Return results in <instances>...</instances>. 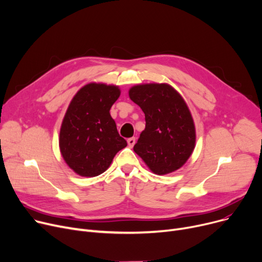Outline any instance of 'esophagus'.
<instances>
[{"instance_id":"obj_1","label":"esophagus","mask_w":262,"mask_h":262,"mask_svg":"<svg viewBox=\"0 0 262 262\" xmlns=\"http://www.w3.org/2000/svg\"><path fill=\"white\" fill-rule=\"evenodd\" d=\"M127 143H128V146L132 148V147L135 145V137H131V138H128Z\"/></svg>"}]
</instances>
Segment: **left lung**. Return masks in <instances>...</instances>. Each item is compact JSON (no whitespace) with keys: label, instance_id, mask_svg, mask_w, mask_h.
<instances>
[{"label":"left lung","instance_id":"8db88e82","mask_svg":"<svg viewBox=\"0 0 262 262\" xmlns=\"http://www.w3.org/2000/svg\"><path fill=\"white\" fill-rule=\"evenodd\" d=\"M130 99L145 113L146 128L133 150L159 176L177 171L195 147V126L189 107L168 83H140L129 89Z\"/></svg>","mask_w":262,"mask_h":262}]
</instances>
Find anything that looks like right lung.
<instances>
[{
  "label": "right lung",
  "instance_id": "obj_1",
  "mask_svg": "<svg viewBox=\"0 0 262 262\" xmlns=\"http://www.w3.org/2000/svg\"><path fill=\"white\" fill-rule=\"evenodd\" d=\"M115 84L90 82L72 98L59 133V149L67 165L80 177L103 173L116 153L127 146L110 114L120 96Z\"/></svg>",
  "mask_w": 262,
  "mask_h": 262
}]
</instances>
